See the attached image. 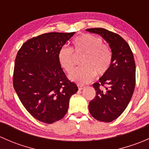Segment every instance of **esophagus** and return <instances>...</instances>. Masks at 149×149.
Masks as SVG:
<instances>
[{
  "label": "esophagus",
  "mask_w": 149,
  "mask_h": 149,
  "mask_svg": "<svg viewBox=\"0 0 149 149\" xmlns=\"http://www.w3.org/2000/svg\"><path fill=\"white\" fill-rule=\"evenodd\" d=\"M78 87H79V90H82V89H83V88H85V86H84L81 85V84H79V85H78Z\"/></svg>",
  "instance_id": "esophagus-1"
}]
</instances>
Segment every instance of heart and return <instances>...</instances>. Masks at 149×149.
Returning <instances> with one entry per match:
<instances>
[{
	"label": "heart",
	"mask_w": 149,
	"mask_h": 149,
	"mask_svg": "<svg viewBox=\"0 0 149 149\" xmlns=\"http://www.w3.org/2000/svg\"><path fill=\"white\" fill-rule=\"evenodd\" d=\"M73 51L76 55H84L81 61L83 67L76 69L70 78L81 84H87L95 78L106 74L112 65V52L107 45L103 44L101 38L90 34H84L73 40ZM58 62L68 74H70L76 66L73 50L68 47L60 49Z\"/></svg>",
	"instance_id": "1"
}]
</instances>
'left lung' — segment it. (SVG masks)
<instances>
[{"label": "left lung", "instance_id": "8db88e82", "mask_svg": "<svg viewBox=\"0 0 149 149\" xmlns=\"http://www.w3.org/2000/svg\"><path fill=\"white\" fill-rule=\"evenodd\" d=\"M109 43L112 62L99 82L93 84L96 96L88 104L90 114L99 121L109 123L117 119L130 102L136 86V63L127 42L119 34L103 28L87 29Z\"/></svg>", "mask_w": 149, "mask_h": 149}]
</instances>
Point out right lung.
Returning <instances> with one entry per match:
<instances>
[{
	"mask_svg": "<svg viewBox=\"0 0 149 149\" xmlns=\"http://www.w3.org/2000/svg\"><path fill=\"white\" fill-rule=\"evenodd\" d=\"M75 32H49L22 45L15 59L13 88L26 110L39 121L53 123L67 113L76 84L58 62L60 49Z\"/></svg>",
	"mask_w": 149,
	"mask_h": 149,
	"instance_id": "add662e5",
	"label": "right lung"
}]
</instances>
